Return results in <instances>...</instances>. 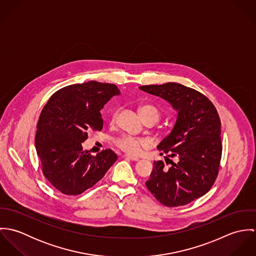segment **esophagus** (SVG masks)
Instances as JSON below:
<instances>
[{
  "instance_id": "1",
  "label": "esophagus",
  "mask_w": 256,
  "mask_h": 256,
  "mask_svg": "<svg viewBox=\"0 0 256 256\" xmlns=\"http://www.w3.org/2000/svg\"><path fill=\"white\" fill-rule=\"evenodd\" d=\"M124 158H125L126 160H133V162H137V160H139V158H138L133 156H129V154H125V156H124Z\"/></svg>"
}]
</instances>
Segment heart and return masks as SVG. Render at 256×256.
Instances as JSON below:
<instances>
[{"label": "heart", "mask_w": 256, "mask_h": 256, "mask_svg": "<svg viewBox=\"0 0 256 256\" xmlns=\"http://www.w3.org/2000/svg\"><path fill=\"white\" fill-rule=\"evenodd\" d=\"M140 115L143 118H152L154 123L158 120L160 113V110H158L154 106H144L139 108ZM116 117V112L113 114V120ZM146 142L144 139L134 138L130 136H124L116 140V146H118L121 150L129 154H138L143 146H146Z\"/></svg>", "instance_id": "obj_1"}]
</instances>
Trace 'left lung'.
Masks as SVG:
<instances>
[{"instance_id": "8db88e82", "label": "left lung", "mask_w": 256, "mask_h": 256, "mask_svg": "<svg viewBox=\"0 0 256 256\" xmlns=\"http://www.w3.org/2000/svg\"><path fill=\"white\" fill-rule=\"evenodd\" d=\"M160 96L178 111L172 132L158 145L164 156L154 160L146 182L150 193L162 205H186L206 194L215 182L222 156L220 120L214 104L201 92L176 82L139 86ZM169 162H167V160Z\"/></svg>"}]
</instances>
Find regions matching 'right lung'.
Returning <instances> with one entry per match:
<instances>
[{"instance_id": "obj_1", "label": "right lung", "mask_w": 256, "mask_h": 256, "mask_svg": "<svg viewBox=\"0 0 256 256\" xmlns=\"http://www.w3.org/2000/svg\"><path fill=\"white\" fill-rule=\"evenodd\" d=\"M120 90L115 84L90 80L57 90L37 123L36 146L47 180L66 195H78L98 182L116 162L110 148L92 156L82 143L88 131H100V110Z\"/></svg>"}]
</instances>
